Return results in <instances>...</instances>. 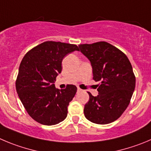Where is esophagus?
<instances>
[{"instance_id": "obj_1", "label": "esophagus", "mask_w": 151, "mask_h": 151, "mask_svg": "<svg viewBox=\"0 0 151 151\" xmlns=\"http://www.w3.org/2000/svg\"><path fill=\"white\" fill-rule=\"evenodd\" d=\"M83 89H81L80 88H77V91H82Z\"/></svg>"}]
</instances>
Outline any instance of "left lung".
I'll return each instance as SVG.
<instances>
[{"label": "left lung", "mask_w": 151, "mask_h": 151, "mask_svg": "<svg viewBox=\"0 0 151 151\" xmlns=\"http://www.w3.org/2000/svg\"><path fill=\"white\" fill-rule=\"evenodd\" d=\"M91 62L93 80L99 81L98 95L90 92L84 106L86 118L93 123L106 124L120 118L130 102L136 77L129 59L122 50L106 42L79 45Z\"/></svg>", "instance_id": "left-lung-1"}]
</instances>
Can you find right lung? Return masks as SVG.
I'll use <instances>...</instances> for the list:
<instances>
[{
  "mask_svg": "<svg viewBox=\"0 0 151 151\" xmlns=\"http://www.w3.org/2000/svg\"><path fill=\"white\" fill-rule=\"evenodd\" d=\"M78 50L76 45L47 41L29 50L19 66L15 87L24 107L33 120L54 125L65 119L68 106L77 92L74 85L55 88L62 62L68 53Z\"/></svg>",
  "mask_w": 151,
  "mask_h": 151,
  "instance_id": "add662e5",
  "label": "right lung"
}]
</instances>
